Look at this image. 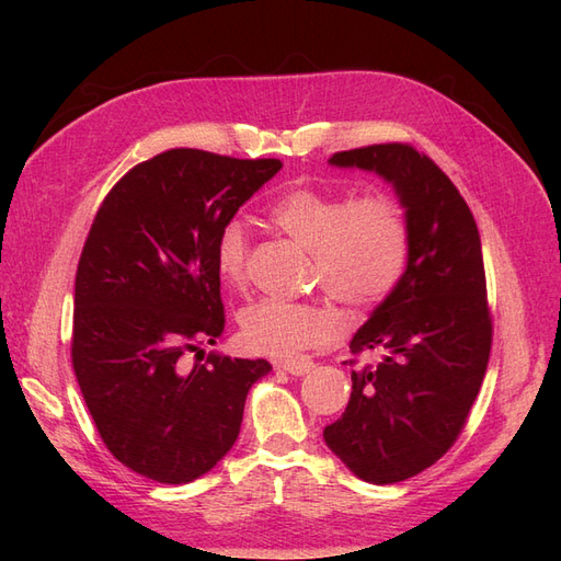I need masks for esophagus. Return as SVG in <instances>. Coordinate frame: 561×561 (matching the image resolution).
Wrapping results in <instances>:
<instances>
[{
  "mask_svg": "<svg viewBox=\"0 0 561 561\" xmlns=\"http://www.w3.org/2000/svg\"><path fill=\"white\" fill-rule=\"evenodd\" d=\"M274 365H276V369H283V371H287V375H295V377L307 375L309 369H313V360H311V358H290V360H276Z\"/></svg>",
  "mask_w": 561,
  "mask_h": 561,
  "instance_id": "esophagus-1",
  "label": "esophagus"
}]
</instances>
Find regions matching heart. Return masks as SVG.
<instances>
[{"label": "heart", "instance_id": "obj_1", "mask_svg": "<svg viewBox=\"0 0 561 561\" xmlns=\"http://www.w3.org/2000/svg\"><path fill=\"white\" fill-rule=\"evenodd\" d=\"M271 219L309 248L313 280L351 309L379 307L393 295L410 262V219L402 203L388 194L351 201L344 194L295 186L271 206ZM213 252L219 280L241 287L250 260L245 225L229 219L219 227ZM336 330V313L320 301L262 299L241 313L243 346L274 358L328 346Z\"/></svg>", "mask_w": 561, "mask_h": 561}]
</instances>
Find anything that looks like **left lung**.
Segmentation results:
<instances>
[{
  "label": "left lung",
  "mask_w": 561,
  "mask_h": 561,
  "mask_svg": "<svg viewBox=\"0 0 561 561\" xmlns=\"http://www.w3.org/2000/svg\"><path fill=\"white\" fill-rule=\"evenodd\" d=\"M330 163L388 180L410 219L404 276L348 344L381 363L351 371L346 412L322 431L360 480L393 484L451 449L480 393L494 332L480 231L443 168L410 142L336 151Z\"/></svg>",
  "instance_id": "left-lung-1"
}]
</instances>
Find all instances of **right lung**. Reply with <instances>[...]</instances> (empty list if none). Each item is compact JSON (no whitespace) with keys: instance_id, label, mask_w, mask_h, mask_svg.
<instances>
[{"instance_id":"right-lung-1","label":"right lung","mask_w":561,"mask_h":561,"mask_svg":"<svg viewBox=\"0 0 561 561\" xmlns=\"http://www.w3.org/2000/svg\"><path fill=\"white\" fill-rule=\"evenodd\" d=\"M283 168L168 149L100 203L75 280L72 367L116 461L161 484L206 474L236 443L245 396L266 360L208 353L225 332L217 231Z\"/></svg>"}]
</instances>
